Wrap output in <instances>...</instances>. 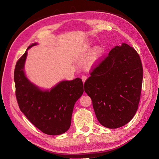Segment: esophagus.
<instances>
[{"mask_svg": "<svg viewBox=\"0 0 159 159\" xmlns=\"http://www.w3.org/2000/svg\"><path fill=\"white\" fill-rule=\"evenodd\" d=\"M87 79H88V78H87V76H86V75L81 76V80H82V81H83L84 84L85 83V81H86V80H87Z\"/></svg>", "mask_w": 159, "mask_h": 159, "instance_id": "34e87169", "label": "esophagus"}]
</instances>
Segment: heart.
Returning a JSON list of instances; mask_svg holds the SVG:
<instances>
[{
	"mask_svg": "<svg viewBox=\"0 0 159 159\" xmlns=\"http://www.w3.org/2000/svg\"><path fill=\"white\" fill-rule=\"evenodd\" d=\"M90 48L91 47L89 45H85L81 48V52H86L90 50ZM105 50V48L103 46H98L95 47L90 56L91 61H92L93 63L98 61L104 54Z\"/></svg>",
	"mask_w": 159,
	"mask_h": 159,
	"instance_id": "b5f03b06",
	"label": "heart"
}]
</instances>
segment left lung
Listing matches in <instances>:
<instances>
[{
	"label": "left lung",
	"mask_w": 159,
	"mask_h": 159,
	"mask_svg": "<svg viewBox=\"0 0 159 159\" xmlns=\"http://www.w3.org/2000/svg\"><path fill=\"white\" fill-rule=\"evenodd\" d=\"M143 70L138 53L123 43L112 48L90 74L84 90L103 126L117 129L133 118L140 101Z\"/></svg>",
	"instance_id": "8db88e82"
}]
</instances>
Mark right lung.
I'll list each match as a JSON object with an SVG mask.
<instances>
[{
    "label": "right lung",
    "mask_w": 159,
    "mask_h": 159,
    "mask_svg": "<svg viewBox=\"0 0 159 159\" xmlns=\"http://www.w3.org/2000/svg\"><path fill=\"white\" fill-rule=\"evenodd\" d=\"M28 46L17 61L14 73L16 97L19 108L38 129L50 135L63 134L70 129L75 102L84 93L81 79L63 80L50 89H42L27 78L25 65Z\"/></svg>",
    "instance_id": "1"
}]
</instances>
